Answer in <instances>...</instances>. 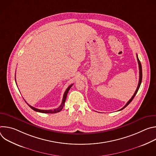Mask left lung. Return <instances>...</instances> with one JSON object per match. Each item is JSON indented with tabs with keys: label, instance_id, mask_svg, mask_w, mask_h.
<instances>
[{
	"label": "left lung",
	"instance_id": "left-lung-1",
	"mask_svg": "<svg viewBox=\"0 0 156 156\" xmlns=\"http://www.w3.org/2000/svg\"><path fill=\"white\" fill-rule=\"evenodd\" d=\"M136 57H137V60H138V65H139V70H140V78H139V83H138V87H137V89H136V90L135 91V93H134V94H133V96L131 97V98L128 101V102L126 104V105L122 108H121L120 110H122V109H123V108H125L131 101H132V100L133 99V98H135V96H136V93H137V92H138V90H139V88H140V85H141V81H142V66H141V62H140V60H139V58H138V55H136Z\"/></svg>",
	"mask_w": 156,
	"mask_h": 156
}]
</instances>
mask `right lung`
I'll return each mask as SVG.
<instances>
[{"mask_svg": "<svg viewBox=\"0 0 156 156\" xmlns=\"http://www.w3.org/2000/svg\"><path fill=\"white\" fill-rule=\"evenodd\" d=\"M15 81H16V80H15ZM73 84H71L70 86H69L67 89H66L64 94H63V99H62V104L61 105L57 108H55L54 110H41V109H38V108H36L35 107H33L32 106H31L30 105H29L27 102V104L33 109L34 110V111H36V112H41V113H45V114H54V113H57V112H60V111L62 110L64 105H65V100H66V96H67V94L69 93V91L70 90V87L72 86ZM26 102V101H25Z\"/></svg>", "mask_w": 156, "mask_h": 156, "instance_id": "1", "label": "right lung"}]
</instances>
